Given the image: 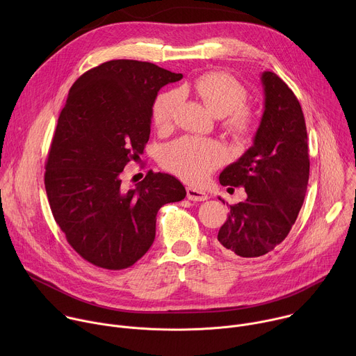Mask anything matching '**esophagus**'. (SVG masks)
I'll use <instances>...</instances> for the list:
<instances>
[{
  "label": "esophagus",
  "mask_w": 356,
  "mask_h": 356,
  "mask_svg": "<svg viewBox=\"0 0 356 356\" xmlns=\"http://www.w3.org/2000/svg\"><path fill=\"white\" fill-rule=\"evenodd\" d=\"M187 198L191 201H206L209 198V194L194 187H187Z\"/></svg>",
  "instance_id": "1"
}]
</instances>
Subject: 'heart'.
<instances>
[{"label": "heart", "instance_id": "obj_1", "mask_svg": "<svg viewBox=\"0 0 356 356\" xmlns=\"http://www.w3.org/2000/svg\"><path fill=\"white\" fill-rule=\"evenodd\" d=\"M184 92H194L218 118H224L227 129L238 139L248 138L255 129V114L245 106L246 90L234 77L221 72H210L184 86ZM179 103L175 90L158 95L152 107V120L158 129H168ZM224 159V149L214 139L183 136L163 150V165L183 180L200 183Z\"/></svg>", "mask_w": 356, "mask_h": 356}]
</instances>
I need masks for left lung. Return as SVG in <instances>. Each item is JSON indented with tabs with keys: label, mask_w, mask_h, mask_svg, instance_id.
Listing matches in <instances>:
<instances>
[{
	"label": "left lung",
	"mask_w": 356,
	"mask_h": 356,
	"mask_svg": "<svg viewBox=\"0 0 356 356\" xmlns=\"http://www.w3.org/2000/svg\"><path fill=\"white\" fill-rule=\"evenodd\" d=\"M265 110L253 145L220 175L222 186L245 187L218 231L228 255L258 258L284 241L307 191L310 159L306 121L294 92L275 73L261 76ZM221 200V198H220Z\"/></svg>",
	"instance_id": "8db88e82"
}]
</instances>
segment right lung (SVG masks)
Masks as SVG:
<instances>
[{
    "label": "right lung",
    "mask_w": 356,
    "mask_h": 356,
    "mask_svg": "<svg viewBox=\"0 0 356 356\" xmlns=\"http://www.w3.org/2000/svg\"><path fill=\"white\" fill-rule=\"evenodd\" d=\"M154 63L110 60L72 86L50 145L44 187L55 221L87 262L132 266L155 241L156 216L186 197L172 175L147 172L127 190L122 170L138 162L150 135L158 91L179 81Z\"/></svg>",
    "instance_id": "obj_1"
}]
</instances>
